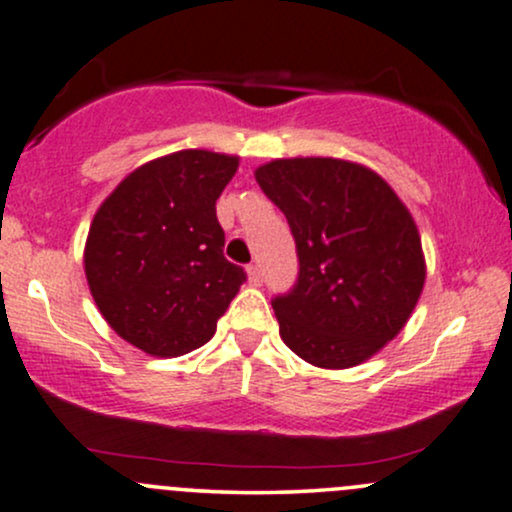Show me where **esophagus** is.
Here are the masks:
<instances>
[{"label": "esophagus", "mask_w": 512, "mask_h": 512, "mask_svg": "<svg viewBox=\"0 0 512 512\" xmlns=\"http://www.w3.org/2000/svg\"><path fill=\"white\" fill-rule=\"evenodd\" d=\"M248 281L252 286H260L262 284V269L257 264H250L248 267Z\"/></svg>", "instance_id": "esophagus-1"}]
</instances>
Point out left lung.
Here are the masks:
<instances>
[{
  "mask_svg": "<svg viewBox=\"0 0 512 512\" xmlns=\"http://www.w3.org/2000/svg\"><path fill=\"white\" fill-rule=\"evenodd\" d=\"M255 180L284 211L301 264L293 291L272 301L284 344L317 368L368 361L424 291L409 209L375 170L342 158H276Z\"/></svg>",
  "mask_w": 512,
  "mask_h": 512,
  "instance_id": "left-lung-1",
  "label": "left lung"
}]
</instances>
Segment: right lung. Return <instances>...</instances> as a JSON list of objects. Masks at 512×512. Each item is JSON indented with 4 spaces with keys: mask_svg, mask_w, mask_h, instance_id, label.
Instances as JSON below:
<instances>
[{
    "mask_svg": "<svg viewBox=\"0 0 512 512\" xmlns=\"http://www.w3.org/2000/svg\"><path fill=\"white\" fill-rule=\"evenodd\" d=\"M238 156L182 149L154 158L105 197L88 228L93 301L125 342L173 358L207 344L245 272L223 257L216 199Z\"/></svg>",
    "mask_w": 512,
    "mask_h": 512,
    "instance_id": "right-lung-1",
    "label": "right lung"
}]
</instances>
